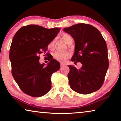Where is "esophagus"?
<instances>
[{
  "label": "esophagus",
  "instance_id": "1",
  "mask_svg": "<svg viewBox=\"0 0 121 121\" xmlns=\"http://www.w3.org/2000/svg\"><path fill=\"white\" fill-rule=\"evenodd\" d=\"M63 65H64V63H62V62H61V63H60V65H61V67H62Z\"/></svg>",
  "mask_w": 121,
  "mask_h": 121
}]
</instances>
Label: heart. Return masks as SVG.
Wrapping results in <instances>:
<instances>
[{"mask_svg": "<svg viewBox=\"0 0 121 121\" xmlns=\"http://www.w3.org/2000/svg\"><path fill=\"white\" fill-rule=\"evenodd\" d=\"M71 38V36L68 34H64L62 35V39L65 43H67L69 39ZM54 45L55 40H53L48 44V48L51 50H53L54 48ZM70 53L67 52H67H61V51H58L55 52L53 54V58L56 59V60L61 61V62H64L65 60H67V59L70 58Z\"/></svg>", "mask_w": 121, "mask_h": 121, "instance_id": "obj_1", "label": "heart"}]
</instances>
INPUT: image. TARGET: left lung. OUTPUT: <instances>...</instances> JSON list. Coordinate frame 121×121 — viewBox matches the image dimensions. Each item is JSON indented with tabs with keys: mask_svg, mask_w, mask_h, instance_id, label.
<instances>
[{
	"mask_svg": "<svg viewBox=\"0 0 121 121\" xmlns=\"http://www.w3.org/2000/svg\"><path fill=\"white\" fill-rule=\"evenodd\" d=\"M75 40V52L71 61L82 63L77 69L68 67L70 87L77 93L87 95L102 86L109 66L105 40L100 31L90 24L78 23L63 29Z\"/></svg>",
	"mask_w": 121,
	"mask_h": 121,
	"instance_id": "1",
	"label": "left lung"
}]
</instances>
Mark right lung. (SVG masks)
<instances>
[{
  "mask_svg": "<svg viewBox=\"0 0 121 121\" xmlns=\"http://www.w3.org/2000/svg\"><path fill=\"white\" fill-rule=\"evenodd\" d=\"M60 28L47 29L30 24L16 32L10 48L12 73L20 89L33 97H40L51 89L52 74L60 68V63L46 53L48 46ZM49 56L47 65L39 62V54Z\"/></svg>",
  "mask_w": 121,
  "mask_h": 121,
  "instance_id": "add662e5",
  "label": "right lung"
}]
</instances>
